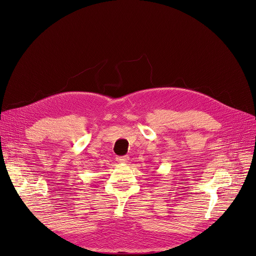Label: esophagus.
I'll list each match as a JSON object with an SVG mask.
<instances>
[{"mask_svg": "<svg viewBox=\"0 0 256 256\" xmlns=\"http://www.w3.org/2000/svg\"><path fill=\"white\" fill-rule=\"evenodd\" d=\"M116 160H117V162H118V163H121V164H126V163H128V156H117V158H116Z\"/></svg>", "mask_w": 256, "mask_h": 256, "instance_id": "esophagus-1", "label": "esophagus"}]
</instances>
